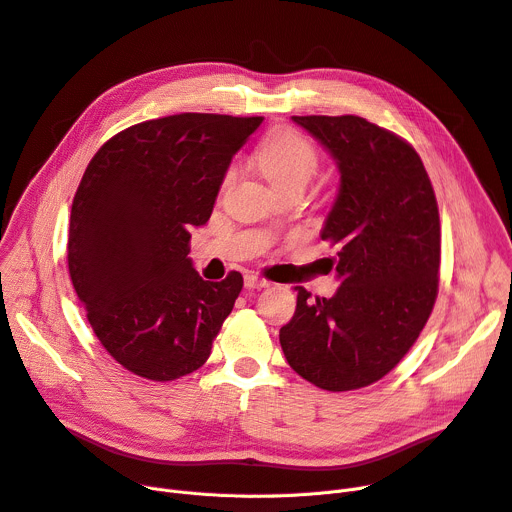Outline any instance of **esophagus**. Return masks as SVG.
<instances>
[{"label": "esophagus", "mask_w": 512, "mask_h": 512, "mask_svg": "<svg viewBox=\"0 0 512 512\" xmlns=\"http://www.w3.org/2000/svg\"><path fill=\"white\" fill-rule=\"evenodd\" d=\"M245 286H247L249 290H261V288H269L271 282L265 280V278H259L257 274H247V276H245Z\"/></svg>", "instance_id": "obj_1"}]
</instances>
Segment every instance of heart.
Returning a JSON list of instances; mask_svg holds the SVG:
<instances>
[{
  "mask_svg": "<svg viewBox=\"0 0 512 512\" xmlns=\"http://www.w3.org/2000/svg\"><path fill=\"white\" fill-rule=\"evenodd\" d=\"M257 164L267 181L276 189L302 183L306 185L319 168L317 148L294 129H282L261 144L257 152ZM236 177V166L232 164L222 185L226 187Z\"/></svg>",
  "mask_w": 512,
  "mask_h": 512,
  "instance_id": "obj_1",
  "label": "heart"
}]
</instances>
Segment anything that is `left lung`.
I'll use <instances>...</instances> for the list:
<instances>
[{
	"instance_id": "1",
	"label": "left lung",
	"mask_w": 512,
	"mask_h": 512,
	"mask_svg": "<svg viewBox=\"0 0 512 512\" xmlns=\"http://www.w3.org/2000/svg\"><path fill=\"white\" fill-rule=\"evenodd\" d=\"M337 160L339 193L321 238L337 245L335 296L296 286L280 329L294 372L325 391L381 381L410 352L438 296L440 218L422 158L356 115L292 117Z\"/></svg>"
}]
</instances>
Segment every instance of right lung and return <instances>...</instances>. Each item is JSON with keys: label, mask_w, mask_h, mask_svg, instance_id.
Wrapping results in <instances>:
<instances>
[{"label": "right lung", "mask_w": 512, "mask_h": 512, "mask_svg": "<svg viewBox=\"0 0 512 512\" xmlns=\"http://www.w3.org/2000/svg\"><path fill=\"white\" fill-rule=\"evenodd\" d=\"M263 117L181 113L131 125L88 162L72 203L67 265L98 342L166 383L206 364L243 290L201 280L187 257L226 168Z\"/></svg>", "instance_id": "right-lung-1"}]
</instances>
